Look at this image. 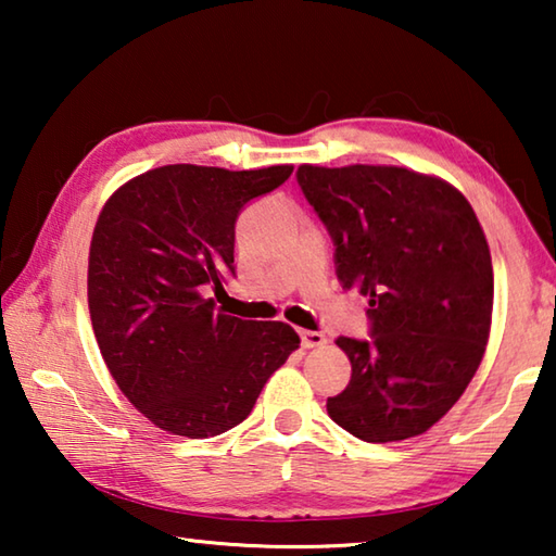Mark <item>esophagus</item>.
<instances>
[{
	"instance_id": "esophagus-1",
	"label": "esophagus",
	"mask_w": 556,
	"mask_h": 556,
	"mask_svg": "<svg viewBox=\"0 0 556 556\" xmlns=\"http://www.w3.org/2000/svg\"><path fill=\"white\" fill-rule=\"evenodd\" d=\"M328 338L318 331H301V345L304 348H324Z\"/></svg>"
}]
</instances>
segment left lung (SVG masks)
Returning <instances> with one entry per match:
<instances>
[{"label": "left lung", "instance_id": "left-lung-1", "mask_svg": "<svg viewBox=\"0 0 556 556\" xmlns=\"http://www.w3.org/2000/svg\"><path fill=\"white\" fill-rule=\"evenodd\" d=\"M306 201L336 242L343 289L368 296L370 341L338 338L353 375L326 409L353 437L384 444L425 434L483 361L493 262L466 195L404 166L301 164Z\"/></svg>", "mask_w": 556, "mask_h": 556}]
</instances>
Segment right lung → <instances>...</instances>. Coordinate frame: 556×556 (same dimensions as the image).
Here are the masks:
<instances>
[{"instance_id":"add662e5","label":"right lung","mask_w":556,"mask_h":556,"mask_svg":"<svg viewBox=\"0 0 556 556\" xmlns=\"http://www.w3.org/2000/svg\"><path fill=\"white\" fill-rule=\"evenodd\" d=\"M294 172L168 164L110 195L88 257V306L102 361L122 394L176 437L238 427L301 338L281 321H242L208 289L235 277V220Z\"/></svg>"}]
</instances>
